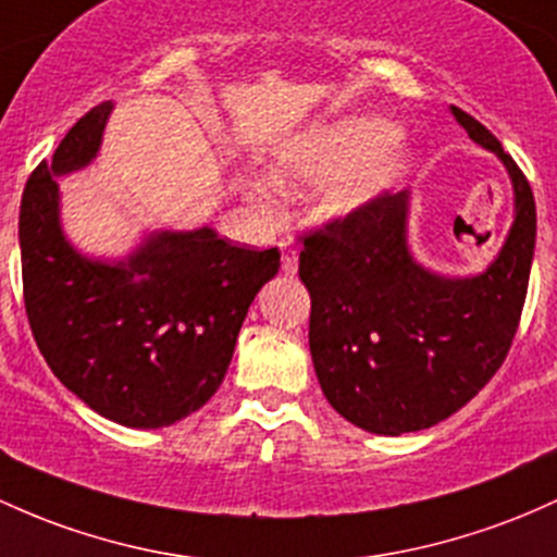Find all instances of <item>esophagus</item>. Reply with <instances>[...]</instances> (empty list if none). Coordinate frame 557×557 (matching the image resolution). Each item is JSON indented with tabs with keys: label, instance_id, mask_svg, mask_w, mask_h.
Segmentation results:
<instances>
[{
	"label": "esophagus",
	"instance_id": "1",
	"mask_svg": "<svg viewBox=\"0 0 557 557\" xmlns=\"http://www.w3.org/2000/svg\"><path fill=\"white\" fill-rule=\"evenodd\" d=\"M280 250H283V272L285 274H296L298 272V250L293 248L290 243H283Z\"/></svg>",
	"mask_w": 557,
	"mask_h": 557
}]
</instances>
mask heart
Instances as JSON below:
<instances>
[{"label":"heart","instance_id":"heart-1","mask_svg":"<svg viewBox=\"0 0 557 557\" xmlns=\"http://www.w3.org/2000/svg\"><path fill=\"white\" fill-rule=\"evenodd\" d=\"M420 163V152L401 143L399 126L383 115H341L293 134L274 148L267 180H248V195L264 213L277 211V193L301 195L327 187L322 216H357L399 189Z\"/></svg>","mask_w":557,"mask_h":557}]
</instances>
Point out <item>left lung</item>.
<instances>
[{"instance_id": "left-lung-1", "label": "left lung", "mask_w": 557, "mask_h": 557, "mask_svg": "<svg viewBox=\"0 0 557 557\" xmlns=\"http://www.w3.org/2000/svg\"><path fill=\"white\" fill-rule=\"evenodd\" d=\"M449 113L499 158L512 185L510 230L481 272L420 264L409 246V189L314 232L298 256L322 394L341 418L377 436L423 431L466 407L505 362L527 301L534 195L486 126L455 106Z\"/></svg>"}]
</instances>
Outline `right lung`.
Here are the masks:
<instances>
[{
    "label": "right lung",
    "mask_w": 557,
    "mask_h": 557,
    "mask_svg": "<svg viewBox=\"0 0 557 557\" xmlns=\"http://www.w3.org/2000/svg\"><path fill=\"white\" fill-rule=\"evenodd\" d=\"M110 110L102 102L78 119L23 189V296L36 346L71 394L119 425L163 428L222 386L280 250L237 248L209 224L150 230L110 259L73 246L58 176L95 161Z\"/></svg>",
    "instance_id": "obj_1"
}]
</instances>
